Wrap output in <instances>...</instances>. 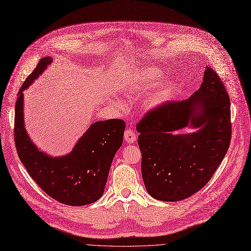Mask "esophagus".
Wrapping results in <instances>:
<instances>
[{
	"label": "esophagus",
	"mask_w": 251,
	"mask_h": 251,
	"mask_svg": "<svg viewBox=\"0 0 251 251\" xmlns=\"http://www.w3.org/2000/svg\"><path fill=\"white\" fill-rule=\"evenodd\" d=\"M124 137H125L126 142H127L128 144L134 143V142H136V140H137V134H136V132H134L130 127L127 128V129H126Z\"/></svg>",
	"instance_id": "1"
}]
</instances>
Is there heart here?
I'll use <instances>...</instances> for the list:
<instances>
[{
  "label": "heart",
  "mask_w": 251,
  "mask_h": 251,
  "mask_svg": "<svg viewBox=\"0 0 251 251\" xmlns=\"http://www.w3.org/2000/svg\"><path fill=\"white\" fill-rule=\"evenodd\" d=\"M162 75L161 70L156 67L142 68L138 74L134 76L129 87L128 92L134 95H143L155 87L158 83V79ZM172 94V84L170 82H163L159 84L149 100V106H157L165 102Z\"/></svg>",
  "instance_id": "b5f03b06"
}]
</instances>
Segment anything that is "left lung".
I'll return each mask as SVG.
<instances>
[{
    "instance_id": "8db88e82",
    "label": "left lung",
    "mask_w": 251,
    "mask_h": 251,
    "mask_svg": "<svg viewBox=\"0 0 251 251\" xmlns=\"http://www.w3.org/2000/svg\"><path fill=\"white\" fill-rule=\"evenodd\" d=\"M230 100L215 70L207 67L200 88L186 100L150 109L137 124L142 176L149 194L184 200L201 190L224 159L231 141ZM190 125L191 135L172 132Z\"/></svg>"
}]
</instances>
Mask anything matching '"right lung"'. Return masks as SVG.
Returning a JSON list of instances; mask_svg holds the SVG:
<instances>
[{
    "mask_svg": "<svg viewBox=\"0 0 251 251\" xmlns=\"http://www.w3.org/2000/svg\"><path fill=\"white\" fill-rule=\"evenodd\" d=\"M52 62L44 57L19 90L15 108L14 140L20 161L29 175L47 195L69 206H83L98 201L103 194L115 152L124 140L123 120L96 122L67 156L51 158L40 151L24 127L23 90Z\"/></svg>",
    "mask_w": 251,
    "mask_h": 251,
    "instance_id": "1",
    "label": "right lung"
}]
</instances>
